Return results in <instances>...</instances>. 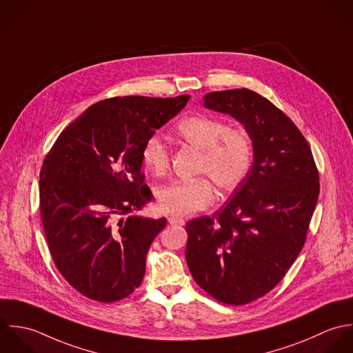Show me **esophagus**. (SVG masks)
I'll use <instances>...</instances> for the list:
<instances>
[{
    "mask_svg": "<svg viewBox=\"0 0 353 353\" xmlns=\"http://www.w3.org/2000/svg\"><path fill=\"white\" fill-rule=\"evenodd\" d=\"M169 223L170 225H184V218H181V216H177V215H172V216H169Z\"/></svg>",
    "mask_w": 353,
    "mask_h": 353,
    "instance_id": "34e87169",
    "label": "esophagus"
}]
</instances>
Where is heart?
Masks as SVG:
<instances>
[{
    "label": "heart",
    "instance_id": "heart-1",
    "mask_svg": "<svg viewBox=\"0 0 353 353\" xmlns=\"http://www.w3.org/2000/svg\"><path fill=\"white\" fill-rule=\"evenodd\" d=\"M180 141L202 150L198 173L208 174L222 191L236 190L247 177L254 147L251 138L241 130H229L222 120L205 114L183 119L176 125ZM141 163L155 177H163L170 168V151L158 137H151L143 145ZM215 190L208 177L174 181L157 191V203L166 214H191L209 208Z\"/></svg>",
    "mask_w": 353,
    "mask_h": 353
}]
</instances>
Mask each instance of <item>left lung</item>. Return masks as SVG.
I'll use <instances>...</instances> for the list:
<instances>
[{
	"label": "left lung",
	"mask_w": 353,
	"mask_h": 353,
	"mask_svg": "<svg viewBox=\"0 0 353 353\" xmlns=\"http://www.w3.org/2000/svg\"><path fill=\"white\" fill-rule=\"evenodd\" d=\"M205 106L240 121L254 163L212 215L191 219L185 259L215 300L243 305L269 293L300 254L319 196L311 148L293 121L248 88L214 91Z\"/></svg>",
	"instance_id": "8db88e82"
}]
</instances>
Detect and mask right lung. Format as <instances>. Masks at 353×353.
I'll list each match as a JSON object with an SVG mask.
<instances>
[{"label": "right lung", "mask_w": 353, "mask_h": 353, "mask_svg": "<svg viewBox=\"0 0 353 353\" xmlns=\"http://www.w3.org/2000/svg\"><path fill=\"white\" fill-rule=\"evenodd\" d=\"M188 99L131 95L99 101L61 132L46 155L39 208L49 251L61 276L83 296L113 303L143 281L145 255L166 218L134 214L152 198L143 183L141 150Z\"/></svg>", "instance_id": "1"}]
</instances>
